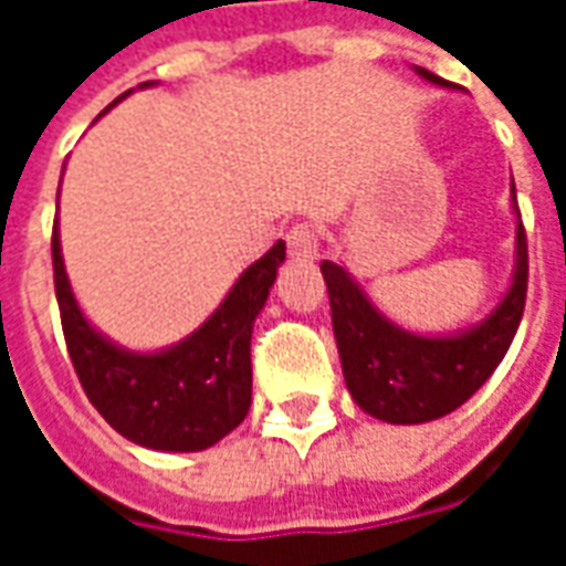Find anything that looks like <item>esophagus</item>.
Returning a JSON list of instances; mask_svg holds the SVG:
<instances>
[{
    "label": "esophagus",
    "instance_id": "obj_1",
    "mask_svg": "<svg viewBox=\"0 0 566 566\" xmlns=\"http://www.w3.org/2000/svg\"><path fill=\"white\" fill-rule=\"evenodd\" d=\"M287 254L294 260L318 258V239H315V230L306 227V223H296L294 230L287 233Z\"/></svg>",
    "mask_w": 566,
    "mask_h": 566
}]
</instances>
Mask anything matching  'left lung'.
Segmentation results:
<instances>
[{
    "label": "left lung",
    "mask_w": 566,
    "mask_h": 566,
    "mask_svg": "<svg viewBox=\"0 0 566 566\" xmlns=\"http://www.w3.org/2000/svg\"><path fill=\"white\" fill-rule=\"evenodd\" d=\"M418 78L451 91L454 84L412 66ZM515 214V260L510 287L485 318L451 333H416L394 324L336 260L321 263L333 315V336L343 360L345 388L367 416L388 424H424L449 416L473 397L497 369L524 312L527 239L510 185Z\"/></svg>",
    "instance_id": "8db88e82"
}]
</instances>
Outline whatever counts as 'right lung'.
<instances>
[{
	"instance_id": "add662e5",
	"label": "right lung",
	"mask_w": 566,
	"mask_h": 566,
	"mask_svg": "<svg viewBox=\"0 0 566 566\" xmlns=\"http://www.w3.org/2000/svg\"><path fill=\"white\" fill-rule=\"evenodd\" d=\"M139 87H154V81ZM129 93L117 96L105 112ZM51 251L69 357L96 412L120 437L154 451H202L245 421L251 406V333L284 263V242H275L235 279L221 306L197 331L154 352L117 345L84 315L69 282L60 221L54 223Z\"/></svg>"
}]
</instances>
